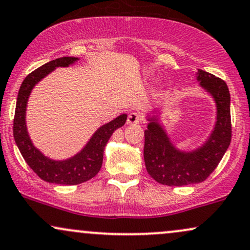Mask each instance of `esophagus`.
I'll use <instances>...</instances> for the list:
<instances>
[{
	"label": "esophagus",
	"instance_id": "obj_1",
	"mask_svg": "<svg viewBox=\"0 0 250 250\" xmlns=\"http://www.w3.org/2000/svg\"><path fill=\"white\" fill-rule=\"evenodd\" d=\"M143 117L138 112H131L127 117V124H139L142 123Z\"/></svg>",
	"mask_w": 250,
	"mask_h": 250
}]
</instances>
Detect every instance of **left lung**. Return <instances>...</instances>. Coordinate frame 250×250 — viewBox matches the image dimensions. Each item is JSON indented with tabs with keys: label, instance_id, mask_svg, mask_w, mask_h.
Returning <instances> with one entry per match:
<instances>
[{
	"label": "left lung",
	"instance_id": "left-lung-1",
	"mask_svg": "<svg viewBox=\"0 0 250 250\" xmlns=\"http://www.w3.org/2000/svg\"><path fill=\"white\" fill-rule=\"evenodd\" d=\"M196 81L212 97L216 107L214 128L201 146L192 151L179 149L160 123V113L147 116L144 160L148 174L161 185L186 186L202 183L216 168L230 144V95L227 84L204 70H198Z\"/></svg>",
	"mask_w": 250,
	"mask_h": 250
}]
</instances>
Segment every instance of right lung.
<instances>
[{
	"label": "right lung",
	"mask_w": 250,
	"mask_h": 250,
	"mask_svg": "<svg viewBox=\"0 0 250 250\" xmlns=\"http://www.w3.org/2000/svg\"><path fill=\"white\" fill-rule=\"evenodd\" d=\"M78 60L77 57H61L44 64L26 76L17 95L14 118L15 143L29 167L41 179L50 184L78 185L95 177L101 171L104 148L108 139L127 119V114L123 113L107 124L102 125L77 154L64 160H54L46 157L32 144L25 122L26 105L32 89L56 67H67Z\"/></svg>",
	"instance_id": "right-lung-1"
}]
</instances>
